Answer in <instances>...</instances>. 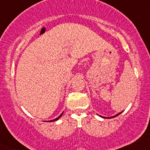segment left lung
<instances>
[{
	"label": "left lung",
	"mask_w": 150,
	"mask_h": 150,
	"mask_svg": "<svg viewBox=\"0 0 150 150\" xmlns=\"http://www.w3.org/2000/svg\"><path fill=\"white\" fill-rule=\"evenodd\" d=\"M122 112H121L118 113V114H117L116 115H115V116H112V117H103V116H100V117H103V118H108V119H110V118H113V117H117V115H120Z\"/></svg>",
	"instance_id": "obj_1"
}]
</instances>
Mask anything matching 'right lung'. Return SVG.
Listing matches in <instances>:
<instances>
[{"mask_svg":"<svg viewBox=\"0 0 150 150\" xmlns=\"http://www.w3.org/2000/svg\"><path fill=\"white\" fill-rule=\"evenodd\" d=\"M62 114H61V115H60V116H59V117H57V118H55V119H54V120H50V121H47V122H53V121H56V120H58V119H59V118H60V117H61V116H62Z\"/></svg>","mask_w":150,"mask_h":150,"instance_id":"right-lung-1","label":"right lung"}]
</instances>
